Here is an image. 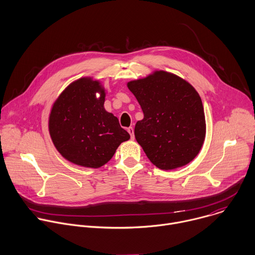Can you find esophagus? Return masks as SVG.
<instances>
[{"label": "esophagus", "mask_w": 255, "mask_h": 255, "mask_svg": "<svg viewBox=\"0 0 255 255\" xmlns=\"http://www.w3.org/2000/svg\"><path fill=\"white\" fill-rule=\"evenodd\" d=\"M127 131H128V133L130 134L131 139H134V128H133V127H129V128L127 129Z\"/></svg>", "instance_id": "obj_1"}]
</instances>
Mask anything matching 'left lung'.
Wrapping results in <instances>:
<instances>
[{
	"label": "left lung",
	"mask_w": 255,
	"mask_h": 255,
	"mask_svg": "<svg viewBox=\"0 0 255 255\" xmlns=\"http://www.w3.org/2000/svg\"><path fill=\"white\" fill-rule=\"evenodd\" d=\"M127 87L144 114L134 134L149 160L163 170L191 162L206 133L202 101L192 85L160 70L128 82Z\"/></svg>",
	"instance_id": "left-lung-1"
}]
</instances>
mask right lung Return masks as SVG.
I'll use <instances>...</instances> for the list:
<instances>
[{"label":"right lung","mask_w":255,"mask_h":255,"mask_svg":"<svg viewBox=\"0 0 255 255\" xmlns=\"http://www.w3.org/2000/svg\"><path fill=\"white\" fill-rule=\"evenodd\" d=\"M105 96L99 81L84 77L71 83L54 102L49 132L56 149L68 161L99 168L130 139L118 118L105 110Z\"/></svg>","instance_id":"1"}]
</instances>
